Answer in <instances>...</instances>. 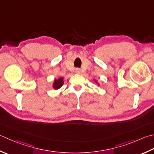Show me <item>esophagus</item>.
<instances>
[{"label":"esophagus","mask_w":154,"mask_h":154,"mask_svg":"<svg viewBox=\"0 0 154 154\" xmlns=\"http://www.w3.org/2000/svg\"><path fill=\"white\" fill-rule=\"evenodd\" d=\"M75 73L77 74H80L81 73V70L79 69H75Z\"/></svg>","instance_id":"esophagus-1"}]
</instances>
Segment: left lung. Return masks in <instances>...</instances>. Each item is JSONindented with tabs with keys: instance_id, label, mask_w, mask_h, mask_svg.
Returning <instances> with one entry per match:
<instances>
[{
	"instance_id": "8db88e82",
	"label": "left lung",
	"mask_w": 154,
	"mask_h": 154,
	"mask_svg": "<svg viewBox=\"0 0 154 154\" xmlns=\"http://www.w3.org/2000/svg\"><path fill=\"white\" fill-rule=\"evenodd\" d=\"M94 81H95V83H97V85H98V86H99V85H100V84H99V81H97V80H94Z\"/></svg>"
}]
</instances>
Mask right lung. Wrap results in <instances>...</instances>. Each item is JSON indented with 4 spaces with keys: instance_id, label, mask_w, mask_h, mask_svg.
Here are the masks:
<instances>
[{
    "instance_id": "1",
    "label": "right lung",
    "mask_w": 154,
    "mask_h": 154,
    "mask_svg": "<svg viewBox=\"0 0 154 154\" xmlns=\"http://www.w3.org/2000/svg\"><path fill=\"white\" fill-rule=\"evenodd\" d=\"M64 84V78L63 77H59L58 79H55L53 83V89L55 90H57L61 88V87Z\"/></svg>"
}]
</instances>
